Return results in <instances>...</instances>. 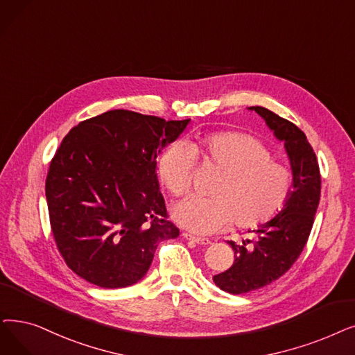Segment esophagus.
I'll return each mask as SVG.
<instances>
[{
  "instance_id": "34e87169",
  "label": "esophagus",
  "mask_w": 355,
  "mask_h": 355,
  "mask_svg": "<svg viewBox=\"0 0 355 355\" xmlns=\"http://www.w3.org/2000/svg\"><path fill=\"white\" fill-rule=\"evenodd\" d=\"M182 236L186 238V239H189V241H191V242H194V243H197V245H210V243H211V242H210V239H207V238L194 236V235L187 234V232H184V234H182Z\"/></svg>"
}]
</instances>
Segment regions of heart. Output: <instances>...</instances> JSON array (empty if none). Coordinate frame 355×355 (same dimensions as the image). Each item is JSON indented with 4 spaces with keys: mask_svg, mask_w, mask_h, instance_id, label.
<instances>
[{
    "mask_svg": "<svg viewBox=\"0 0 355 355\" xmlns=\"http://www.w3.org/2000/svg\"><path fill=\"white\" fill-rule=\"evenodd\" d=\"M193 157L202 166L220 173L210 190L211 198L187 197L173 209L177 223L194 234H216L232 223L239 229L257 227L288 203L291 171L272 159L270 148L252 135L222 132L197 137L190 146L168 145L158 161V175L174 197L190 189Z\"/></svg>",
    "mask_w": 355,
    "mask_h": 355,
    "instance_id": "heart-1",
    "label": "heart"
}]
</instances>
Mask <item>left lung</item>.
I'll return each mask as SVG.
<instances>
[{
  "label": "left lung",
  "mask_w": 355,
  "mask_h": 355,
  "mask_svg": "<svg viewBox=\"0 0 355 355\" xmlns=\"http://www.w3.org/2000/svg\"><path fill=\"white\" fill-rule=\"evenodd\" d=\"M266 120L277 139L284 141L293 169V191L286 207L252 232L242 245L227 243L235 251L234 264L214 275L222 290L242 295L264 287L287 272L309 239L320 200V173L316 153L306 135L295 125L264 107H251Z\"/></svg>",
  "instance_id": "obj_1"
}]
</instances>
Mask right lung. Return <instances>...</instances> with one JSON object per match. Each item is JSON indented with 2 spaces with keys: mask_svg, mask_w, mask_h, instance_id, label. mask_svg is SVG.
<instances>
[{
  "mask_svg": "<svg viewBox=\"0 0 355 355\" xmlns=\"http://www.w3.org/2000/svg\"><path fill=\"white\" fill-rule=\"evenodd\" d=\"M189 121L110 110L64 137L44 191L58 251L81 279L104 288L132 286L149 270L158 243L180 235L155 168L161 149Z\"/></svg>",
  "mask_w": 355,
  "mask_h": 355,
  "instance_id": "right-lung-1",
  "label": "right lung"
}]
</instances>
